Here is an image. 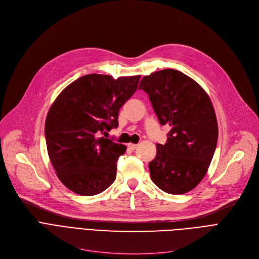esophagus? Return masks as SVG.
I'll return each instance as SVG.
<instances>
[{
	"mask_svg": "<svg viewBox=\"0 0 259 259\" xmlns=\"http://www.w3.org/2000/svg\"><path fill=\"white\" fill-rule=\"evenodd\" d=\"M138 146L139 145H137V144H128V148L130 149V150H135V149L138 148Z\"/></svg>",
	"mask_w": 259,
	"mask_h": 259,
	"instance_id": "34e87169",
	"label": "esophagus"
}]
</instances>
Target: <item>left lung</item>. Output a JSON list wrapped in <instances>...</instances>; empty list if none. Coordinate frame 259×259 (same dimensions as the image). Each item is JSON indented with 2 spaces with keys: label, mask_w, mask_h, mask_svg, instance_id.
Here are the masks:
<instances>
[{
  "label": "left lung",
  "mask_w": 259,
  "mask_h": 259,
  "mask_svg": "<svg viewBox=\"0 0 259 259\" xmlns=\"http://www.w3.org/2000/svg\"><path fill=\"white\" fill-rule=\"evenodd\" d=\"M139 89L149 95L159 124L170 126L167 143L156 145V156L149 164L152 182L169 194L191 191L205 178L219 139L209 95L174 69L144 76Z\"/></svg>",
  "instance_id": "left-lung-1"
}]
</instances>
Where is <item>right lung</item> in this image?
I'll return each instance as SVG.
<instances>
[{"instance_id": "add662e5", "label": "right lung", "mask_w": 259, "mask_h": 259, "mask_svg": "<svg viewBox=\"0 0 259 259\" xmlns=\"http://www.w3.org/2000/svg\"><path fill=\"white\" fill-rule=\"evenodd\" d=\"M141 75L113 78L87 74L68 85L51 105L45 138L59 180L72 192L91 196L110 187L126 146L102 138L118 126V111L137 91Z\"/></svg>"}]
</instances>
